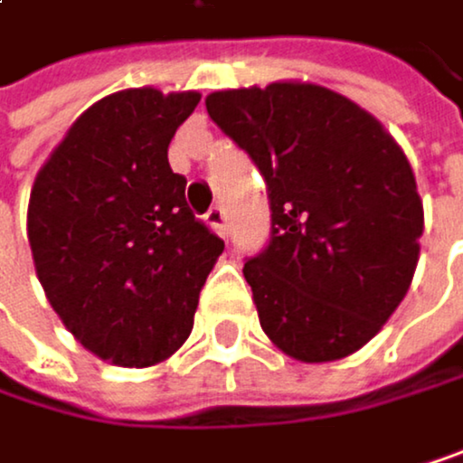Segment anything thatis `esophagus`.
Returning <instances> with one entry per match:
<instances>
[{
  "mask_svg": "<svg viewBox=\"0 0 463 463\" xmlns=\"http://www.w3.org/2000/svg\"><path fill=\"white\" fill-rule=\"evenodd\" d=\"M205 222L216 230L219 236H227V213H224V208H222V205L211 208V211L205 213Z\"/></svg>",
  "mask_w": 463,
  "mask_h": 463,
  "instance_id": "esophagus-1",
  "label": "esophagus"
}]
</instances>
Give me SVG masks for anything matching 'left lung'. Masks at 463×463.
Listing matches in <instances>:
<instances>
[{
  "label": "left lung",
  "instance_id": "obj_1",
  "mask_svg": "<svg viewBox=\"0 0 463 463\" xmlns=\"http://www.w3.org/2000/svg\"><path fill=\"white\" fill-rule=\"evenodd\" d=\"M211 120L266 181L271 241L244 263L269 340L299 362H335L379 335L411 285L422 200L387 128L313 81L219 90Z\"/></svg>",
  "mask_w": 463,
  "mask_h": 463
}]
</instances>
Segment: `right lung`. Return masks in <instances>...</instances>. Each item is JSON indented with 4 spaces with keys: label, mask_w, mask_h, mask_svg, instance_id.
Returning <instances> with one entry per match:
<instances>
[{
    "label": "right lung",
    "mask_w": 463,
    "mask_h": 463,
    "mask_svg": "<svg viewBox=\"0 0 463 463\" xmlns=\"http://www.w3.org/2000/svg\"><path fill=\"white\" fill-rule=\"evenodd\" d=\"M200 92L131 87L84 109L38 170L26 239L65 329L120 368H150L189 337L224 241L186 208L167 147Z\"/></svg>",
    "instance_id": "add662e5"
}]
</instances>
